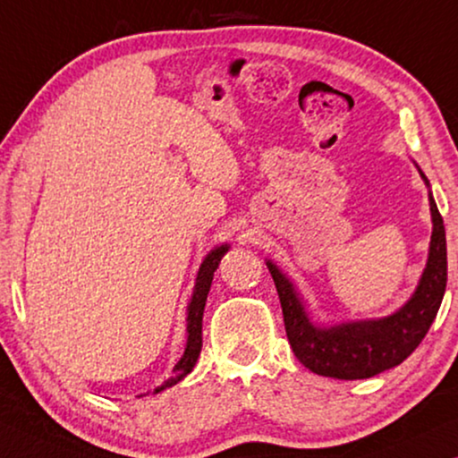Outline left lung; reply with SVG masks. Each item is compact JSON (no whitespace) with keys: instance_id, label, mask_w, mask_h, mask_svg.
<instances>
[{"instance_id":"obj_1","label":"left lung","mask_w":458,"mask_h":458,"mask_svg":"<svg viewBox=\"0 0 458 458\" xmlns=\"http://www.w3.org/2000/svg\"><path fill=\"white\" fill-rule=\"evenodd\" d=\"M421 173V171H419ZM429 185V181L425 179ZM431 231L428 265L415 293L403 309L384 318L317 327L304 309L296 287L277 265L267 260L284 310L285 334L296 359L312 373L335 379H367L409 359L428 334L446 292V231L429 193Z\"/></svg>"}]
</instances>
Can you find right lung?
I'll return each instance as SVG.
<instances>
[{
  "label": "right lung",
  "mask_w": 458,
  "mask_h": 458,
  "mask_svg": "<svg viewBox=\"0 0 458 458\" xmlns=\"http://www.w3.org/2000/svg\"><path fill=\"white\" fill-rule=\"evenodd\" d=\"M229 246H218L215 250H210V254L206 256L202 267H199L198 277H196V285H193V293L190 304H187V346L185 352L181 356L177 365L173 369V377L166 379L160 387H156L154 394H158L166 387H171L185 377L187 373H191L193 365H196L199 350H202V317H204V306H206V298H208L210 292V284L212 277H215V271L218 268V262L227 252Z\"/></svg>",
  "instance_id": "obj_1"
}]
</instances>
